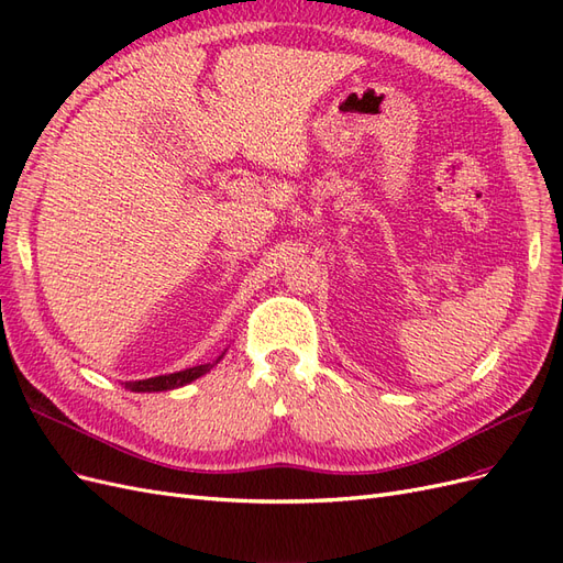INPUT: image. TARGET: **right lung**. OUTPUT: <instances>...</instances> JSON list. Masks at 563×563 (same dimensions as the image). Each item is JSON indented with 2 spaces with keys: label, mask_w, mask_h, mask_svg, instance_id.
Masks as SVG:
<instances>
[{
  "label": "right lung",
  "mask_w": 563,
  "mask_h": 563,
  "mask_svg": "<svg viewBox=\"0 0 563 563\" xmlns=\"http://www.w3.org/2000/svg\"><path fill=\"white\" fill-rule=\"evenodd\" d=\"M223 356V354H220ZM218 356V360H220ZM213 364H201V366H192V368H185L178 373H168V376H157V378H147V380H135V383H124L126 389L131 391H164V389H176L183 387L187 383H192L195 378L203 376V373L211 371Z\"/></svg>",
  "instance_id": "obj_1"
}]
</instances>
